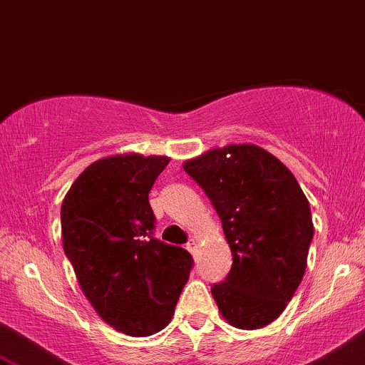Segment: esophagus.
I'll list each match as a JSON object with an SVG mask.
<instances>
[{
  "mask_svg": "<svg viewBox=\"0 0 365 365\" xmlns=\"http://www.w3.org/2000/svg\"><path fill=\"white\" fill-rule=\"evenodd\" d=\"M187 250H188V252H190V254L195 255L197 250H199V242H197L195 238H192V240L187 244Z\"/></svg>",
  "mask_w": 365,
  "mask_h": 365,
  "instance_id": "esophagus-1",
  "label": "esophagus"
}]
</instances>
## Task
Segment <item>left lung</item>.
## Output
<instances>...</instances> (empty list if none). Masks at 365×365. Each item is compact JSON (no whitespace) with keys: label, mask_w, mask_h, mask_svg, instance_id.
<instances>
[{"label":"left lung","mask_w":365,"mask_h":365,"mask_svg":"<svg viewBox=\"0 0 365 365\" xmlns=\"http://www.w3.org/2000/svg\"><path fill=\"white\" fill-rule=\"evenodd\" d=\"M220 215L233 255L211 293L228 324L259 329L278 319L302 282L314 225L309 200L278 158L254 144L209 149L183 163Z\"/></svg>","instance_id":"obj_1"}]
</instances>
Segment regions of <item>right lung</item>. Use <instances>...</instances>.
<instances>
[{
    "mask_svg": "<svg viewBox=\"0 0 365 365\" xmlns=\"http://www.w3.org/2000/svg\"><path fill=\"white\" fill-rule=\"evenodd\" d=\"M168 156L115 154L78 175L61 204V237L83 295L128 336L165 328L188 282L192 255L153 237L149 192Z\"/></svg>",
    "mask_w": 365,
    "mask_h": 365,
    "instance_id": "1",
    "label": "right lung"
}]
</instances>
